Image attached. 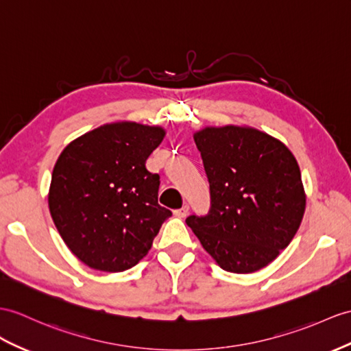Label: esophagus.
Masks as SVG:
<instances>
[{
  "instance_id": "1",
  "label": "esophagus",
  "mask_w": 351,
  "mask_h": 351,
  "mask_svg": "<svg viewBox=\"0 0 351 351\" xmlns=\"http://www.w3.org/2000/svg\"><path fill=\"white\" fill-rule=\"evenodd\" d=\"M176 215L180 216V217H186L187 215H189V205H187V204L183 205V207H182L180 210L176 211Z\"/></svg>"
}]
</instances>
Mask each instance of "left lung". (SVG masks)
<instances>
[{"mask_svg":"<svg viewBox=\"0 0 351 351\" xmlns=\"http://www.w3.org/2000/svg\"><path fill=\"white\" fill-rule=\"evenodd\" d=\"M164 135L158 126L104 125L73 141L56 160L50 215L68 249L88 267H135L171 216L158 202L160 177L146 167Z\"/></svg>","mask_w":351,"mask_h":351,"instance_id":"left-lung-1","label":"left lung"}]
</instances>
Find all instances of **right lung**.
<instances>
[{
	"instance_id": "add662e5",
	"label": "right lung",
	"mask_w": 351,
	"mask_h": 351,
	"mask_svg": "<svg viewBox=\"0 0 351 351\" xmlns=\"http://www.w3.org/2000/svg\"><path fill=\"white\" fill-rule=\"evenodd\" d=\"M210 183V207L186 223L220 268L259 271L293 240L305 210L290 150L250 128H207L195 135Z\"/></svg>"
}]
</instances>
